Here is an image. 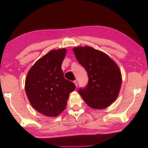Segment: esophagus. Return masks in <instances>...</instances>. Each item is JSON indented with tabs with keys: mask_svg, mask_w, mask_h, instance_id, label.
<instances>
[{
	"mask_svg": "<svg viewBox=\"0 0 148 148\" xmlns=\"http://www.w3.org/2000/svg\"><path fill=\"white\" fill-rule=\"evenodd\" d=\"M74 84H75V86H76L77 87V82L76 81V80H75V81H74Z\"/></svg>",
	"mask_w": 148,
	"mask_h": 148,
	"instance_id": "obj_1",
	"label": "esophagus"
}]
</instances>
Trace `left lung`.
<instances>
[{"instance_id": "obj_1", "label": "left lung", "mask_w": 148, "mask_h": 148, "mask_svg": "<svg viewBox=\"0 0 148 148\" xmlns=\"http://www.w3.org/2000/svg\"><path fill=\"white\" fill-rule=\"evenodd\" d=\"M76 59L87 72L89 82L79 93L92 108L108 107L118 97L122 77L119 66L104 52L89 46L75 47Z\"/></svg>"}]
</instances>
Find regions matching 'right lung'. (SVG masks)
Returning <instances> with one entry per match:
<instances>
[{"mask_svg":"<svg viewBox=\"0 0 148 148\" xmlns=\"http://www.w3.org/2000/svg\"><path fill=\"white\" fill-rule=\"evenodd\" d=\"M65 48L51 50L33 64L27 73L25 89L33 108L47 117H57L66 106L69 94L76 89L64 77L61 64Z\"/></svg>","mask_w":148,"mask_h":148,"instance_id":"add662e5","label":"right lung"}]
</instances>
